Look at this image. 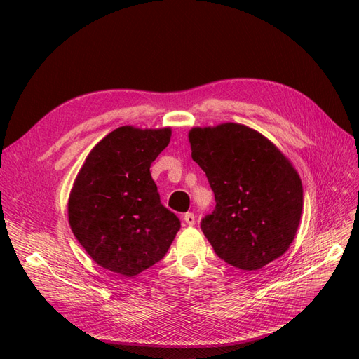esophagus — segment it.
Segmentation results:
<instances>
[{"instance_id":"obj_1","label":"esophagus","mask_w":359,"mask_h":359,"mask_svg":"<svg viewBox=\"0 0 359 359\" xmlns=\"http://www.w3.org/2000/svg\"><path fill=\"white\" fill-rule=\"evenodd\" d=\"M184 222H186L189 226H193L194 223H196V217H194L193 212H186L184 214Z\"/></svg>"}]
</instances>
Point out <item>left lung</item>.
I'll return each mask as SVG.
<instances>
[{
	"label": "left lung",
	"instance_id": "left-lung-1",
	"mask_svg": "<svg viewBox=\"0 0 359 359\" xmlns=\"http://www.w3.org/2000/svg\"><path fill=\"white\" fill-rule=\"evenodd\" d=\"M191 158L208 178L215 208L201 229L229 265L256 271L297 235L302 184L292 163L256 130L226 123L190 130Z\"/></svg>",
	"mask_w": 359,
	"mask_h": 359
}]
</instances>
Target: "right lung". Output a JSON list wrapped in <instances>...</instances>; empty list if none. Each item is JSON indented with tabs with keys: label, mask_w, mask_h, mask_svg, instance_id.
<instances>
[{
	"label": "right lung",
	"mask_w": 359,
	"mask_h": 359,
	"mask_svg": "<svg viewBox=\"0 0 359 359\" xmlns=\"http://www.w3.org/2000/svg\"><path fill=\"white\" fill-rule=\"evenodd\" d=\"M170 135L169 127H119L91 149L74 180L72 231L94 262L112 273L133 277L153 266L180 231L149 172Z\"/></svg>",
	"instance_id": "add662e5"
}]
</instances>
